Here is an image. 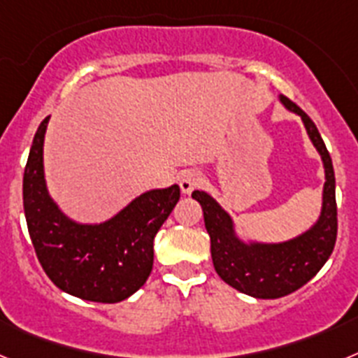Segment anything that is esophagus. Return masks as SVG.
<instances>
[{
	"label": "esophagus",
	"mask_w": 358,
	"mask_h": 358,
	"mask_svg": "<svg viewBox=\"0 0 358 358\" xmlns=\"http://www.w3.org/2000/svg\"><path fill=\"white\" fill-rule=\"evenodd\" d=\"M201 185V176L195 170H186L181 173V179H179V186H181L182 194H192L197 186Z\"/></svg>",
	"instance_id": "obj_1"
}]
</instances>
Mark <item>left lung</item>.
Instances as JSON below:
<instances>
[{"instance_id":"left-lung-1","label":"left lung","mask_w":358,"mask_h":358,"mask_svg":"<svg viewBox=\"0 0 358 358\" xmlns=\"http://www.w3.org/2000/svg\"><path fill=\"white\" fill-rule=\"evenodd\" d=\"M278 100L287 110L301 118L310 141L321 156L324 169L321 213L308 229L283 242H262L242 236L229 213L204 189L192 197L201 204L204 226L211 240V258L217 274L238 292L258 299H276L308 283L327 264L337 238L335 173L315 123L283 94Z\"/></svg>"}]
</instances>
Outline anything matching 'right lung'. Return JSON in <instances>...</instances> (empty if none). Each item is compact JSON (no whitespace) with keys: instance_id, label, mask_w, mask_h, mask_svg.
<instances>
[{"instance_id":"obj_1","label":"right lung","mask_w":358,"mask_h":358,"mask_svg":"<svg viewBox=\"0 0 358 358\" xmlns=\"http://www.w3.org/2000/svg\"><path fill=\"white\" fill-rule=\"evenodd\" d=\"M44 118L23 176L28 233L44 273L85 301L118 303L140 290L154 264V236L181 197L179 186L148 189L103 222H78L50 195L44 176Z\"/></svg>"}]
</instances>
